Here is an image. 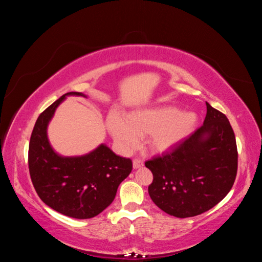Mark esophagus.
<instances>
[{
    "mask_svg": "<svg viewBox=\"0 0 262 262\" xmlns=\"http://www.w3.org/2000/svg\"><path fill=\"white\" fill-rule=\"evenodd\" d=\"M144 165V162L140 160V158H136V160L133 161V168L137 169V168H140V167H143Z\"/></svg>",
    "mask_w": 262,
    "mask_h": 262,
    "instance_id": "34e87169",
    "label": "esophagus"
}]
</instances>
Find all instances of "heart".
Instances as JSON below:
<instances>
[{"label":"heart","mask_w":262,"mask_h":262,"mask_svg":"<svg viewBox=\"0 0 262 262\" xmlns=\"http://www.w3.org/2000/svg\"><path fill=\"white\" fill-rule=\"evenodd\" d=\"M107 129L120 147L130 150L139 143V136L149 134L148 144L155 152H167L191 134L198 117L175 107L161 106L136 110L128 117L117 112L107 116Z\"/></svg>","instance_id":"1"}]
</instances>
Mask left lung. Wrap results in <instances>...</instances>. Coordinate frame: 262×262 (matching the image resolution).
Returning a JSON list of instances; mask_svg holds the SVG:
<instances>
[{
	"instance_id": "8db88e82",
	"label": "left lung",
	"mask_w": 262,
	"mask_h": 262,
	"mask_svg": "<svg viewBox=\"0 0 262 262\" xmlns=\"http://www.w3.org/2000/svg\"><path fill=\"white\" fill-rule=\"evenodd\" d=\"M207 104L203 125L169 153L145 162L153 173L148 194L169 215H199L232 189L237 173L234 131L224 114Z\"/></svg>"
}]
</instances>
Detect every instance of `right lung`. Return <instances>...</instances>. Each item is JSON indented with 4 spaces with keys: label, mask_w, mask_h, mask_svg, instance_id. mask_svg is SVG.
Instances as JSON below:
<instances>
[{
    "label": "right lung",
    "mask_w": 262,
    "mask_h": 262,
    "mask_svg": "<svg viewBox=\"0 0 262 262\" xmlns=\"http://www.w3.org/2000/svg\"><path fill=\"white\" fill-rule=\"evenodd\" d=\"M67 96L86 95L67 93L38 117L29 142L28 167L37 194L48 207L63 215L85 220L112 204L119 185L132 170V161L116 155L105 144L82 156L54 152L47 128Z\"/></svg>",
    "instance_id": "1"
}]
</instances>
